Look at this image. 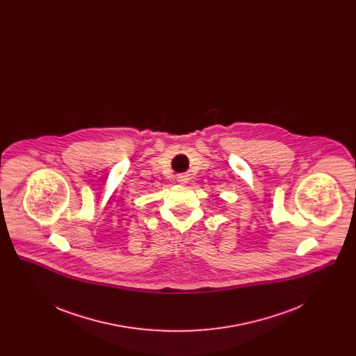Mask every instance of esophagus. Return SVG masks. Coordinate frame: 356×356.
<instances>
[{
	"instance_id": "esophagus-1",
	"label": "esophagus",
	"mask_w": 356,
	"mask_h": 356,
	"mask_svg": "<svg viewBox=\"0 0 356 356\" xmlns=\"http://www.w3.org/2000/svg\"><path fill=\"white\" fill-rule=\"evenodd\" d=\"M177 183H180V184H186V183H188V176H186V175H181V176H179V177H177Z\"/></svg>"
}]
</instances>
